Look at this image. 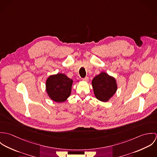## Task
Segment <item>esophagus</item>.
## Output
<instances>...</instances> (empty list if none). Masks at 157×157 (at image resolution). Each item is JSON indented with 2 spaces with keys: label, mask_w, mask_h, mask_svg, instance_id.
I'll use <instances>...</instances> for the list:
<instances>
[{
  "label": "esophagus",
  "mask_w": 157,
  "mask_h": 157,
  "mask_svg": "<svg viewBox=\"0 0 157 157\" xmlns=\"http://www.w3.org/2000/svg\"><path fill=\"white\" fill-rule=\"evenodd\" d=\"M82 80H83V81H85V82H88L89 81V78L86 77H85V78H83Z\"/></svg>",
  "instance_id": "34e87169"
}]
</instances>
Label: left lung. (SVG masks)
I'll return each instance as SVG.
<instances>
[{
  "label": "left lung",
  "mask_w": 157,
  "mask_h": 157,
  "mask_svg": "<svg viewBox=\"0 0 157 157\" xmlns=\"http://www.w3.org/2000/svg\"><path fill=\"white\" fill-rule=\"evenodd\" d=\"M92 86L97 99L103 102L108 101L117 90L116 79L105 72H101L92 80Z\"/></svg>",
  "instance_id": "obj_1"
}]
</instances>
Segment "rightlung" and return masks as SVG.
<instances>
[{
	"instance_id": "1",
	"label": "right lung",
	"mask_w": 157,
	"mask_h": 157,
	"mask_svg": "<svg viewBox=\"0 0 157 157\" xmlns=\"http://www.w3.org/2000/svg\"><path fill=\"white\" fill-rule=\"evenodd\" d=\"M72 82V80L64 74L51 75L46 81V93L52 101L57 103L64 102L71 94Z\"/></svg>"
}]
</instances>
